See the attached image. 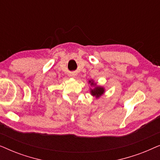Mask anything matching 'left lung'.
I'll list each match as a JSON object with an SVG mask.
<instances>
[{"instance_id":"left-lung-1","label":"left lung","mask_w":160,"mask_h":160,"mask_svg":"<svg viewBox=\"0 0 160 160\" xmlns=\"http://www.w3.org/2000/svg\"><path fill=\"white\" fill-rule=\"evenodd\" d=\"M89 83H90L91 86H95L94 89H90L91 95L94 96V97H96V98H100L105 92V89L103 87L100 86H96V84L93 82V80H89Z\"/></svg>"}]
</instances>
